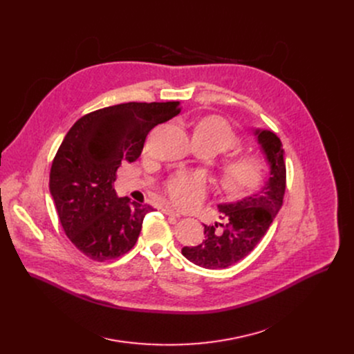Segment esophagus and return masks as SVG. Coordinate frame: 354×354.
Returning a JSON list of instances; mask_svg holds the SVG:
<instances>
[{
  "label": "esophagus",
  "mask_w": 354,
  "mask_h": 354,
  "mask_svg": "<svg viewBox=\"0 0 354 354\" xmlns=\"http://www.w3.org/2000/svg\"><path fill=\"white\" fill-rule=\"evenodd\" d=\"M164 213H165L167 216H172V217H176V218H179V217H180V213L175 212V210H174V209H171V207H167V209L164 210Z\"/></svg>",
  "instance_id": "1"
}]
</instances>
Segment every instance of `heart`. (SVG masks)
Masks as SVG:
<instances>
[{"label": "heart", "mask_w": 354, "mask_h": 354, "mask_svg": "<svg viewBox=\"0 0 354 354\" xmlns=\"http://www.w3.org/2000/svg\"><path fill=\"white\" fill-rule=\"evenodd\" d=\"M194 138L214 145L218 151L236 148L241 138L231 124L221 116H209L201 120ZM265 160L258 153H241L227 160L221 168V185L230 193H248L255 190L263 180ZM165 192L172 203L182 210H192L203 203L209 193V180L203 174L180 172L167 180Z\"/></svg>", "instance_id": "obj_1"}]
</instances>
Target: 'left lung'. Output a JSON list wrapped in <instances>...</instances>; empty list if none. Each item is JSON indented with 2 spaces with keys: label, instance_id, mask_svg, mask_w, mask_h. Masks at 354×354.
Returning a JSON list of instances; mask_svg holds the SVG:
<instances>
[{
  "label": "left lung",
  "instance_id": "1",
  "mask_svg": "<svg viewBox=\"0 0 354 354\" xmlns=\"http://www.w3.org/2000/svg\"><path fill=\"white\" fill-rule=\"evenodd\" d=\"M270 164V178L262 190L235 203L220 205L223 224L205 225L206 239L185 246L186 259L206 269H225L248 257L268 232L283 206L286 193V162L280 138L268 130H258Z\"/></svg>",
  "mask_w": 354,
  "mask_h": 354
}]
</instances>
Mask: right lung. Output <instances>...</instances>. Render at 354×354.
I'll return each mask as SVG.
<instances>
[{
	"label": "right lung",
	"instance_id": "right-lung-1",
	"mask_svg": "<svg viewBox=\"0 0 354 354\" xmlns=\"http://www.w3.org/2000/svg\"><path fill=\"white\" fill-rule=\"evenodd\" d=\"M180 111L175 100L119 104L84 115L64 137L50 169V193L66 235L86 258L118 259L136 245L154 207L118 198V169L134 162L148 133Z\"/></svg>",
	"mask_w": 354,
	"mask_h": 354
}]
</instances>
